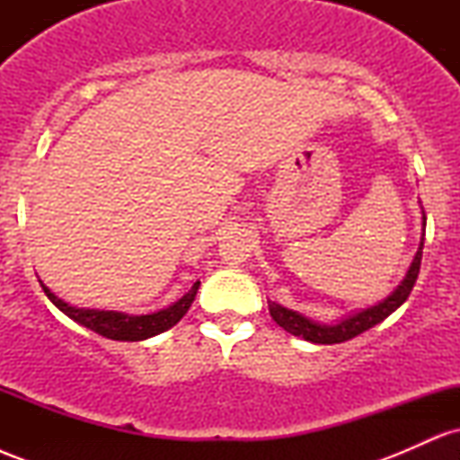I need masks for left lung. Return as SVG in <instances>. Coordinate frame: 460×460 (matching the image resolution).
Here are the masks:
<instances>
[{
	"mask_svg": "<svg viewBox=\"0 0 460 460\" xmlns=\"http://www.w3.org/2000/svg\"><path fill=\"white\" fill-rule=\"evenodd\" d=\"M424 225H426V216H424ZM421 248H424V237H421L420 248H417L415 252V260L411 263L404 281L400 283L398 288H395L394 292L383 300V303L374 305V307L357 311V314L348 315V318L340 320L337 324H320V322H314L305 318V315H300L298 311H292L283 307V305H277L272 303V300H268V309H270L272 320L277 322L281 329L292 332V335L296 337H303V340L311 341V344H341V341L352 340V337L361 335L363 331L376 326L378 322H383L387 315H392L394 311L398 309L406 298H409L411 289H413V285L417 281V274H420Z\"/></svg>",
	"mask_w": 460,
	"mask_h": 460,
	"instance_id": "1",
	"label": "left lung"
}]
</instances>
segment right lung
Returning <instances> with one entry per match:
<instances>
[{
    "label": "right lung",
    "instance_id": "obj_1",
    "mask_svg": "<svg viewBox=\"0 0 460 460\" xmlns=\"http://www.w3.org/2000/svg\"><path fill=\"white\" fill-rule=\"evenodd\" d=\"M200 281H197L190 288V292L186 296H181L177 303H172L171 307L155 311V314H146V315H129V314H120V311H99V309H79V307H71V305L65 303L62 298H58L54 292H51L47 285L40 281V288L47 294V298L56 305L62 314L68 315L73 322L77 324L86 326L99 335L108 337V340H116V341H142L149 340L153 335H160V332L168 331L171 326H175L183 315L188 314L190 305H192L194 296L199 292Z\"/></svg>",
    "mask_w": 460,
    "mask_h": 460
}]
</instances>
